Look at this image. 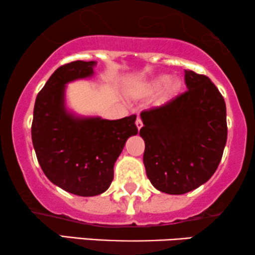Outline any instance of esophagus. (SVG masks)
<instances>
[{"label":"esophagus","instance_id":"34e87169","mask_svg":"<svg viewBox=\"0 0 255 255\" xmlns=\"http://www.w3.org/2000/svg\"><path fill=\"white\" fill-rule=\"evenodd\" d=\"M135 124H136V127H137V129H138V130H140L141 128H142L143 124H142V120H141V118H140V117H137V118H136V122H135Z\"/></svg>","mask_w":255,"mask_h":255}]
</instances>
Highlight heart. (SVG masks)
Returning <instances> with one entry per match:
<instances>
[{"instance_id": "heart-1", "label": "heart", "mask_w": 255, "mask_h": 255, "mask_svg": "<svg viewBox=\"0 0 255 255\" xmlns=\"http://www.w3.org/2000/svg\"><path fill=\"white\" fill-rule=\"evenodd\" d=\"M167 77H161V79H159V81H156V83H155V87H160V86H162V85H165V83L167 82Z\"/></svg>"}]
</instances>
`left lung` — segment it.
<instances>
[{
    "mask_svg": "<svg viewBox=\"0 0 255 255\" xmlns=\"http://www.w3.org/2000/svg\"><path fill=\"white\" fill-rule=\"evenodd\" d=\"M187 89L140 114L143 163L157 191L180 195L207 182L227 141L226 104L209 77L185 70Z\"/></svg>",
    "mask_w": 255,
    "mask_h": 255,
    "instance_id": "8db88e82",
    "label": "left lung"
}]
</instances>
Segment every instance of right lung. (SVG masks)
<instances>
[{
  "instance_id": "right-lung-1",
  "label": "right lung",
  "mask_w": 255,
  "mask_h": 255,
  "mask_svg": "<svg viewBox=\"0 0 255 255\" xmlns=\"http://www.w3.org/2000/svg\"><path fill=\"white\" fill-rule=\"evenodd\" d=\"M95 64L74 61L57 68L37 94L31 124V140L43 173L54 185L80 196L107 191L126 141L137 134L136 115L105 120L67 111L66 85L92 76Z\"/></svg>"
}]
</instances>
